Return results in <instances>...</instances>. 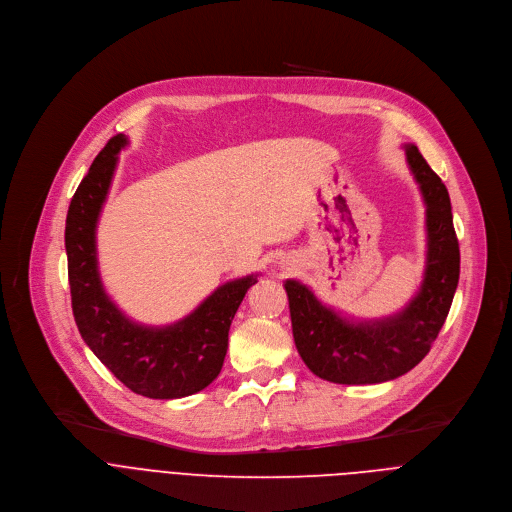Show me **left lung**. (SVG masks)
Here are the masks:
<instances>
[{
  "instance_id": "left-lung-1",
  "label": "left lung",
  "mask_w": 512,
  "mask_h": 512,
  "mask_svg": "<svg viewBox=\"0 0 512 512\" xmlns=\"http://www.w3.org/2000/svg\"><path fill=\"white\" fill-rule=\"evenodd\" d=\"M409 170L425 202L427 259L417 296L397 314L350 320L324 306L296 279L283 283L296 348L308 369L338 385H375L409 373L440 334L460 279V247L448 188L415 145H405Z\"/></svg>"
}]
</instances>
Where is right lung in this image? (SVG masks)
<instances>
[{"label":"right lung","mask_w":512,"mask_h":512,"mask_svg":"<svg viewBox=\"0 0 512 512\" xmlns=\"http://www.w3.org/2000/svg\"><path fill=\"white\" fill-rule=\"evenodd\" d=\"M123 133L111 137L70 200L64 229L72 314L87 346L133 393L180 399L208 387L223 369L231 322L257 275L216 287L186 318L168 326L129 320L107 296L97 263V221Z\"/></svg>","instance_id":"obj_1"}]
</instances>
